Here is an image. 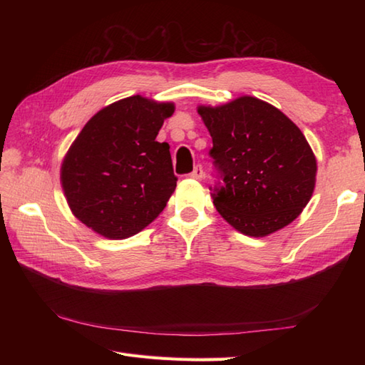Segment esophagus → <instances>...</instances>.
Returning a JSON list of instances; mask_svg holds the SVG:
<instances>
[{"mask_svg": "<svg viewBox=\"0 0 365 365\" xmlns=\"http://www.w3.org/2000/svg\"><path fill=\"white\" fill-rule=\"evenodd\" d=\"M192 178H196V180H200V178L204 177V169L200 165H196L195 169H192V173L190 174Z\"/></svg>", "mask_w": 365, "mask_h": 365, "instance_id": "obj_1", "label": "esophagus"}]
</instances>
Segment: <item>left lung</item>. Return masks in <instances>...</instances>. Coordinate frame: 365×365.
Masks as SVG:
<instances>
[{
    "mask_svg": "<svg viewBox=\"0 0 365 365\" xmlns=\"http://www.w3.org/2000/svg\"><path fill=\"white\" fill-rule=\"evenodd\" d=\"M222 175L213 204L232 227L267 237L289 226L312 197L317 160L302 131L260 98L243 96L220 106L199 105Z\"/></svg>",
    "mask_w": 365,
    "mask_h": 365,
    "instance_id": "left-lung-1",
    "label": "left lung"
}]
</instances>
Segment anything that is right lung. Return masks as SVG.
<instances>
[{"label": "right lung", "instance_id": "right-lung-1", "mask_svg": "<svg viewBox=\"0 0 365 365\" xmlns=\"http://www.w3.org/2000/svg\"><path fill=\"white\" fill-rule=\"evenodd\" d=\"M170 102L133 96L102 108L72 143L61 185L72 213L110 240L136 235L177 187L169 144L155 141Z\"/></svg>", "mask_w": 365, "mask_h": 365}]
</instances>
